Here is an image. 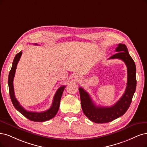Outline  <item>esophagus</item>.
Returning <instances> with one entry per match:
<instances>
[{
	"label": "esophagus",
	"instance_id": "esophagus-1",
	"mask_svg": "<svg viewBox=\"0 0 147 147\" xmlns=\"http://www.w3.org/2000/svg\"><path fill=\"white\" fill-rule=\"evenodd\" d=\"M76 78H79V76H76Z\"/></svg>",
	"mask_w": 147,
	"mask_h": 147
}]
</instances>
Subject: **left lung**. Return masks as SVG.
I'll return each mask as SVG.
<instances>
[{
	"label": "left lung",
	"instance_id": "left-lung-1",
	"mask_svg": "<svg viewBox=\"0 0 147 147\" xmlns=\"http://www.w3.org/2000/svg\"><path fill=\"white\" fill-rule=\"evenodd\" d=\"M115 51L117 53L111 56L109 59H121L127 67V85L121 98L111 107H99L94 104L88 93L84 88H79L81 106L84 115L95 123L110 122L123 115L131 104L136 88V68L126 45L119 43Z\"/></svg>",
	"mask_w": 147,
	"mask_h": 147
}]
</instances>
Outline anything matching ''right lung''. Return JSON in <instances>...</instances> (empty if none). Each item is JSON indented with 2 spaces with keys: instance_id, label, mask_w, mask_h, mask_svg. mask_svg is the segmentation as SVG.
Returning a JSON list of instances; mask_svg holds the SVG:
<instances>
[{
  "instance_id": "add662e5",
  "label": "right lung",
  "mask_w": 147,
  "mask_h": 147,
  "mask_svg": "<svg viewBox=\"0 0 147 147\" xmlns=\"http://www.w3.org/2000/svg\"><path fill=\"white\" fill-rule=\"evenodd\" d=\"M34 45L37 44L34 43ZM22 52L20 51L16 54L13 62L11 69L9 73L8 83L11 100V102L16 109L20 112L22 115H23L25 117L28 119L29 120L34 122H45L50 120V119L53 118L56 115L59 108L60 101L61 99L63 91H64L65 88L66 87V86H62L57 90L55 95L54 96L52 105L48 110L43 112H31L26 111L25 109H24V107L20 105L19 102L16 98L13 86V79L14 78L16 69L22 56Z\"/></svg>"
}]
</instances>
